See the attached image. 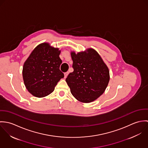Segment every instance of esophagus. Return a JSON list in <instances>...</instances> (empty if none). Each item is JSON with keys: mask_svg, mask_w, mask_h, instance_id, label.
<instances>
[{"mask_svg": "<svg viewBox=\"0 0 148 148\" xmlns=\"http://www.w3.org/2000/svg\"><path fill=\"white\" fill-rule=\"evenodd\" d=\"M68 74H69L68 72H66L64 73V78H66L67 77V76L68 75Z\"/></svg>", "mask_w": 148, "mask_h": 148, "instance_id": "esophagus-1", "label": "esophagus"}]
</instances>
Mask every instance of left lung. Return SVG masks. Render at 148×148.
Listing matches in <instances>:
<instances>
[{
  "label": "left lung",
  "instance_id": "obj_1",
  "mask_svg": "<svg viewBox=\"0 0 148 148\" xmlns=\"http://www.w3.org/2000/svg\"><path fill=\"white\" fill-rule=\"evenodd\" d=\"M71 55L74 71L65 81L76 100L84 103H91L105 92L110 79L109 68L93 48L77 53L71 51Z\"/></svg>",
  "mask_w": 148,
  "mask_h": 148
}]
</instances>
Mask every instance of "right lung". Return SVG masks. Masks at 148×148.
Wrapping results in <instances>:
<instances>
[{
	"mask_svg": "<svg viewBox=\"0 0 148 148\" xmlns=\"http://www.w3.org/2000/svg\"><path fill=\"white\" fill-rule=\"evenodd\" d=\"M61 51L42 42L36 47L23 64L22 74L28 91L36 97L51 94L64 73L60 70L62 63Z\"/></svg>",
	"mask_w": 148,
	"mask_h": 148,
	"instance_id": "1",
	"label": "right lung"
}]
</instances>
